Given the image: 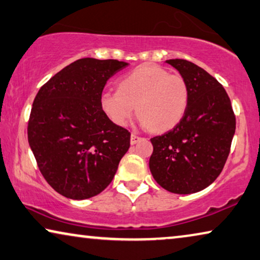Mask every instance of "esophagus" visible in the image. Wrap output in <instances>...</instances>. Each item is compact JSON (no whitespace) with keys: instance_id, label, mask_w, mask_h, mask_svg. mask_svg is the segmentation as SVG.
Here are the masks:
<instances>
[{"instance_id":"34e87169","label":"esophagus","mask_w":260,"mask_h":260,"mask_svg":"<svg viewBox=\"0 0 260 260\" xmlns=\"http://www.w3.org/2000/svg\"><path fill=\"white\" fill-rule=\"evenodd\" d=\"M138 141H141V137H139V136H137L136 134H133V135H131V137H130V143H131V145H134V144H136V143H137Z\"/></svg>"}]
</instances>
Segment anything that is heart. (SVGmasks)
<instances>
[{
  "instance_id": "1",
  "label": "heart",
  "mask_w": 260,
  "mask_h": 260,
  "mask_svg": "<svg viewBox=\"0 0 260 260\" xmlns=\"http://www.w3.org/2000/svg\"><path fill=\"white\" fill-rule=\"evenodd\" d=\"M188 102L186 80L150 63L124 75L119 80L118 90H105L100 96L102 111L116 125L129 124L138 110L142 126L159 133L179 124Z\"/></svg>"
}]
</instances>
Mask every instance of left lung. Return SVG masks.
Wrapping results in <instances>:
<instances>
[{"instance_id":"left-lung-1","label":"left lung","mask_w":260,"mask_h":260,"mask_svg":"<svg viewBox=\"0 0 260 260\" xmlns=\"http://www.w3.org/2000/svg\"><path fill=\"white\" fill-rule=\"evenodd\" d=\"M165 62L186 80L189 102L178 125L151 138L150 171L171 193H197L216 180L224 167L236 118L225 89L208 72L183 59Z\"/></svg>"}]
</instances>
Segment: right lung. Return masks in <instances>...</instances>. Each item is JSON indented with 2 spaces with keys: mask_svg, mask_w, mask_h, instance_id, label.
Returning a JSON list of instances; mask_svg holds the SVG:
<instances>
[{
  "mask_svg": "<svg viewBox=\"0 0 260 260\" xmlns=\"http://www.w3.org/2000/svg\"><path fill=\"white\" fill-rule=\"evenodd\" d=\"M129 65L82 58L52 77L36 95L27 139L47 183L72 200L93 198L113 180L130 147V133L100 106L106 83Z\"/></svg>",
  "mask_w": 260,
  "mask_h": 260,
  "instance_id": "obj_1",
  "label": "right lung"
}]
</instances>
